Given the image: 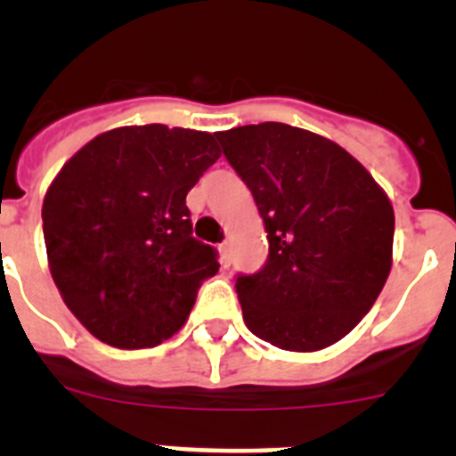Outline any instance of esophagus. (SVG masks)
Listing matches in <instances>:
<instances>
[{"label": "esophagus", "instance_id": "34e87169", "mask_svg": "<svg viewBox=\"0 0 456 456\" xmlns=\"http://www.w3.org/2000/svg\"><path fill=\"white\" fill-rule=\"evenodd\" d=\"M219 251H221V265H224V267H231V248H228V241L221 244Z\"/></svg>", "mask_w": 456, "mask_h": 456}]
</instances>
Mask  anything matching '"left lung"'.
Wrapping results in <instances>:
<instances>
[{
    "label": "left lung",
    "instance_id": "left-lung-1",
    "mask_svg": "<svg viewBox=\"0 0 456 456\" xmlns=\"http://www.w3.org/2000/svg\"><path fill=\"white\" fill-rule=\"evenodd\" d=\"M251 189L269 240L256 273H237L248 331L288 352H317L372 308L393 263L384 189L345 148L285 123L216 134Z\"/></svg>",
    "mask_w": 456,
    "mask_h": 456
}]
</instances>
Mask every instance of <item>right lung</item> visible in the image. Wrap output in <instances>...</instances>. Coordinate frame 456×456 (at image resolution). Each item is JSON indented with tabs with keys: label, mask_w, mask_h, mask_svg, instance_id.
I'll list each match as a JSON object with an SVG mask.
<instances>
[{
	"label": "right lung",
	"mask_w": 456,
	"mask_h": 456,
	"mask_svg": "<svg viewBox=\"0 0 456 456\" xmlns=\"http://www.w3.org/2000/svg\"><path fill=\"white\" fill-rule=\"evenodd\" d=\"M221 157L215 134L134 125L88 141L43 200L56 288L98 340L155 347L180 331L215 247L191 235L187 191Z\"/></svg>",
	"instance_id": "add662e5"
}]
</instances>
